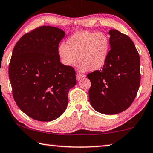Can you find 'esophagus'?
I'll return each mask as SVG.
<instances>
[{
  "mask_svg": "<svg viewBox=\"0 0 153 153\" xmlns=\"http://www.w3.org/2000/svg\"><path fill=\"white\" fill-rule=\"evenodd\" d=\"M83 77H85V76L82 75V74H76V80H78V81H79V80L81 79H82Z\"/></svg>",
  "mask_w": 153,
  "mask_h": 153,
  "instance_id": "esophagus-1",
  "label": "esophagus"
}]
</instances>
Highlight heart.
<instances>
[{
    "instance_id": "heart-1",
    "label": "heart",
    "mask_w": 153,
    "mask_h": 153,
    "mask_svg": "<svg viewBox=\"0 0 153 153\" xmlns=\"http://www.w3.org/2000/svg\"><path fill=\"white\" fill-rule=\"evenodd\" d=\"M110 51V40L103 33L80 31L73 34L58 49L60 61L65 66L71 67L80 62L79 71H94L105 65ZM78 57H77V56Z\"/></svg>"
}]
</instances>
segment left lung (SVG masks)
Wrapping results in <instances>:
<instances>
[{
  "mask_svg": "<svg viewBox=\"0 0 153 153\" xmlns=\"http://www.w3.org/2000/svg\"><path fill=\"white\" fill-rule=\"evenodd\" d=\"M110 48L105 65L87 74L91 80L89 100L95 111L116 114L134 101L140 81V57L129 37L117 30L108 32Z\"/></svg>",
  "mask_w": 153,
  "mask_h": 153,
  "instance_id": "1",
  "label": "left lung"
}]
</instances>
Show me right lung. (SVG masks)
Instances as JSON below:
<instances>
[{"label":"right lung","mask_w":153,"mask_h":153,"mask_svg":"<svg viewBox=\"0 0 153 153\" xmlns=\"http://www.w3.org/2000/svg\"><path fill=\"white\" fill-rule=\"evenodd\" d=\"M65 33L43 26L23 35L14 46L8 74L13 98L34 120L52 121L63 114L75 86V71L60 62L57 49Z\"/></svg>","instance_id":"obj_1"}]
</instances>
